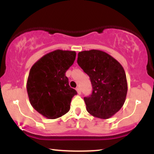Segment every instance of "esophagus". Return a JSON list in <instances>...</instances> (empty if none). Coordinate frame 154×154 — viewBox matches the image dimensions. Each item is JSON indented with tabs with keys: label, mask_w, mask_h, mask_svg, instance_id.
<instances>
[{
	"label": "esophagus",
	"mask_w": 154,
	"mask_h": 154,
	"mask_svg": "<svg viewBox=\"0 0 154 154\" xmlns=\"http://www.w3.org/2000/svg\"><path fill=\"white\" fill-rule=\"evenodd\" d=\"M76 91H77V93H78L79 95L81 94V90H80V88H79V87H77V88H76Z\"/></svg>",
	"instance_id": "obj_1"
}]
</instances>
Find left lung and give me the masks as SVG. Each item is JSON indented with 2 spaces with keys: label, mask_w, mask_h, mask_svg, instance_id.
<instances>
[{
  "label": "left lung",
  "mask_w": 154,
  "mask_h": 154,
  "mask_svg": "<svg viewBox=\"0 0 154 154\" xmlns=\"http://www.w3.org/2000/svg\"><path fill=\"white\" fill-rule=\"evenodd\" d=\"M77 63L90 77L93 92L84 97L87 111L100 119H109L120 110L128 93L122 66L106 53L99 50L79 52Z\"/></svg>",
  "instance_id": "1"
}]
</instances>
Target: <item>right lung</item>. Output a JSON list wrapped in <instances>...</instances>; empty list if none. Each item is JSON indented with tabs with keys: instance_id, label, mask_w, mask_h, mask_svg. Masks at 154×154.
I'll use <instances>...</instances> for the list:
<instances>
[{
	"instance_id": "right-lung-1",
	"label": "right lung",
	"mask_w": 154,
	"mask_h": 154,
	"mask_svg": "<svg viewBox=\"0 0 154 154\" xmlns=\"http://www.w3.org/2000/svg\"><path fill=\"white\" fill-rule=\"evenodd\" d=\"M75 51L56 50L32 66L26 91L32 107L48 119H56L70 109L77 91L70 88L66 72L73 64Z\"/></svg>"
}]
</instances>
